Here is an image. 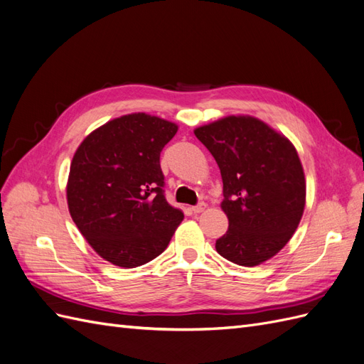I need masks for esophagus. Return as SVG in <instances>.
Listing matches in <instances>:
<instances>
[{"label": "esophagus", "instance_id": "esophagus-1", "mask_svg": "<svg viewBox=\"0 0 364 364\" xmlns=\"http://www.w3.org/2000/svg\"><path fill=\"white\" fill-rule=\"evenodd\" d=\"M191 209H193L194 214H200V213H203L205 209H206V203H205V202H200V203H197L196 206H193Z\"/></svg>", "mask_w": 364, "mask_h": 364}]
</instances>
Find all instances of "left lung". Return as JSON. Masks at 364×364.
<instances>
[{
	"mask_svg": "<svg viewBox=\"0 0 364 364\" xmlns=\"http://www.w3.org/2000/svg\"><path fill=\"white\" fill-rule=\"evenodd\" d=\"M223 181L229 228L217 252L238 266L267 261L289 243L305 206V176L291 142L253 117H226L194 130Z\"/></svg>",
	"mask_w": 364,
	"mask_h": 364,
	"instance_id": "left-lung-1",
	"label": "left lung"
}]
</instances>
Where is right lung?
<instances>
[{
  "label": "right lung",
  "mask_w": 364,
  "mask_h": 364,
  "mask_svg": "<svg viewBox=\"0 0 364 364\" xmlns=\"http://www.w3.org/2000/svg\"><path fill=\"white\" fill-rule=\"evenodd\" d=\"M178 126L147 114L115 118L87 135L71 162L70 214L106 261L138 267L167 249L183 220L164 194L161 151Z\"/></svg>",
  "instance_id": "add662e5"
}]
</instances>
